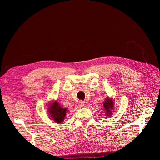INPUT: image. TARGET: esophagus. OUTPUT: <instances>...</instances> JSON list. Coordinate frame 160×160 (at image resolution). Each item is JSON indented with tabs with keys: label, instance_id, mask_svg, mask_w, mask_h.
Masks as SVG:
<instances>
[{
	"label": "esophagus",
	"instance_id": "34e87169",
	"mask_svg": "<svg viewBox=\"0 0 160 160\" xmlns=\"http://www.w3.org/2000/svg\"><path fill=\"white\" fill-rule=\"evenodd\" d=\"M78 104H79L80 106H81V107H85V105L86 104H85V102H83V101H79V102H78Z\"/></svg>",
	"mask_w": 160,
	"mask_h": 160
}]
</instances>
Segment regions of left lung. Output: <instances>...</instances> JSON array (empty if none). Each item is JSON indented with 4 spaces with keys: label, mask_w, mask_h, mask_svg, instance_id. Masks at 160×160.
I'll return each instance as SVG.
<instances>
[{
    "label": "left lung",
    "mask_w": 160,
    "mask_h": 160,
    "mask_svg": "<svg viewBox=\"0 0 160 160\" xmlns=\"http://www.w3.org/2000/svg\"><path fill=\"white\" fill-rule=\"evenodd\" d=\"M104 109L107 113L106 115L111 116L112 113V110L113 109V102L112 99L108 98V97L106 99L104 103Z\"/></svg>",
    "instance_id": "left-lung-1"
}]
</instances>
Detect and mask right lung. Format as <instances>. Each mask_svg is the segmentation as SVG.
<instances>
[{
  "mask_svg": "<svg viewBox=\"0 0 160 160\" xmlns=\"http://www.w3.org/2000/svg\"><path fill=\"white\" fill-rule=\"evenodd\" d=\"M48 111L53 120L57 123H61L66 115L67 109L60 107L57 102H53V104L48 107Z\"/></svg>",
  "mask_w": 160,
  "mask_h": 160,
  "instance_id": "add662e5",
  "label": "right lung"
}]
</instances>
